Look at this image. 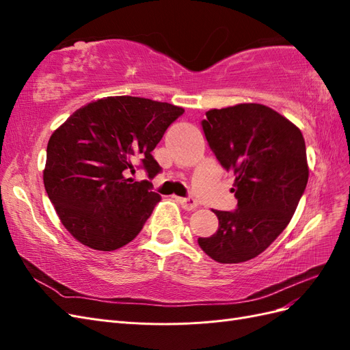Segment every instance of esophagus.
<instances>
[{
  "instance_id": "esophagus-1",
  "label": "esophagus",
  "mask_w": 350,
  "mask_h": 350,
  "mask_svg": "<svg viewBox=\"0 0 350 350\" xmlns=\"http://www.w3.org/2000/svg\"><path fill=\"white\" fill-rule=\"evenodd\" d=\"M178 203L183 206V208L185 210H194L197 207V201L193 198V197H187V198H176Z\"/></svg>"
}]
</instances>
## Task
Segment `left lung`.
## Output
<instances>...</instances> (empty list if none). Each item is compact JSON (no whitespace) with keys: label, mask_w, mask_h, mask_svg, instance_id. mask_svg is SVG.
Returning a JSON list of instances; mask_svg holds the SVG:
<instances>
[{"label":"left lung","mask_w":350,"mask_h":350,"mask_svg":"<svg viewBox=\"0 0 350 350\" xmlns=\"http://www.w3.org/2000/svg\"><path fill=\"white\" fill-rule=\"evenodd\" d=\"M201 129L217 162L235 176L238 204L215 210L216 234L198 238V245L217 262L248 261L282 234L298 207L308 183L304 135L260 103L211 109Z\"/></svg>","instance_id":"8db88e82"}]
</instances>
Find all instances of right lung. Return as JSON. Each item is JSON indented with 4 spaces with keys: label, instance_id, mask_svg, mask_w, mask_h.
Listing matches in <instances>:
<instances>
[{
    "label": "right lung",
    "instance_id": "add662e5",
    "mask_svg": "<svg viewBox=\"0 0 350 350\" xmlns=\"http://www.w3.org/2000/svg\"><path fill=\"white\" fill-rule=\"evenodd\" d=\"M183 113L166 102L109 96L77 109L51 135L44 184L74 238L113 251L140 234L161 201L150 181L162 167L152 152ZM137 168L147 180L129 178Z\"/></svg>",
    "mask_w": 350,
    "mask_h": 350
}]
</instances>
